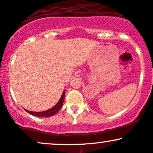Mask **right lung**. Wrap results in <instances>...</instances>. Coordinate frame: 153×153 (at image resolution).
Returning a JSON list of instances; mask_svg holds the SVG:
<instances>
[{
    "mask_svg": "<svg viewBox=\"0 0 153 153\" xmlns=\"http://www.w3.org/2000/svg\"><path fill=\"white\" fill-rule=\"evenodd\" d=\"M65 91H63L62 94L60 97V99L59 100V101L57 102V104L55 106H53V108H51V109L45 110V111L43 112H33V111H29L27 110H25V111L27 112L28 113H30V115H35V116L37 117H51L54 115L55 114H56L59 110H60V108H62V104H63V100H64V97H65Z\"/></svg>",
    "mask_w": 153,
    "mask_h": 153,
    "instance_id": "1",
    "label": "right lung"
}]
</instances>
